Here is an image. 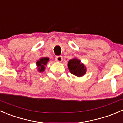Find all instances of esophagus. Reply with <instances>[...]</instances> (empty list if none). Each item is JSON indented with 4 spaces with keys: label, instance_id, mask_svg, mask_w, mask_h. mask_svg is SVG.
Listing matches in <instances>:
<instances>
[{
    "label": "esophagus",
    "instance_id": "1",
    "mask_svg": "<svg viewBox=\"0 0 123 123\" xmlns=\"http://www.w3.org/2000/svg\"><path fill=\"white\" fill-rule=\"evenodd\" d=\"M62 59L63 58L61 56H58L56 57V61L57 62H61L62 61Z\"/></svg>",
    "mask_w": 123,
    "mask_h": 123
}]
</instances>
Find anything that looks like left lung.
Instances as JSON below:
<instances>
[{
	"label": "left lung",
	"mask_w": 123,
	"mask_h": 123,
	"mask_svg": "<svg viewBox=\"0 0 123 123\" xmlns=\"http://www.w3.org/2000/svg\"><path fill=\"white\" fill-rule=\"evenodd\" d=\"M68 68L70 73L77 77H82L86 71V68L84 64L77 58L70 59L68 62Z\"/></svg>",
	"instance_id": "left-lung-1"
}]
</instances>
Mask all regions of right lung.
Instances as JSON below:
<instances>
[{
	"mask_svg": "<svg viewBox=\"0 0 123 123\" xmlns=\"http://www.w3.org/2000/svg\"><path fill=\"white\" fill-rule=\"evenodd\" d=\"M49 61V58H41L36 62L38 67V70L40 72H42L45 70V66Z\"/></svg>",
	"mask_w": 123,
	"mask_h": 123,
	"instance_id": "1",
	"label": "right lung"
}]
</instances>
